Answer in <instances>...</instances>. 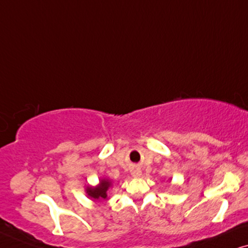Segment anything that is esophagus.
<instances>
[{"label": "esophagus", "mask_w": 248, "mask_h": 248, "mask_svg": "<svg viewBox=\"0 0 248 248\" xmlns=\"http://www.w3.org/2000/svg\"><path fill=\"white\" fill-rule=\"evenodd\" d=\"M131 174H133V177H140L141 171L140 169H134L133 171H131Z\"/></svg>", "instance_id": "obj_1"}]
</instances>
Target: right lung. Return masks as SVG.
I'll use <instances>...</instances> for the list:
<instances>
[{"mask_svg": "<svg viewBox=\"0 0 248 248\" xmlns=\"http://www.w3.org/2000/svg\"><path fill=\"white\" fill-rule=\"evenodd\" d=\"M110 181L108 180H101V184L97 187H90L87 188V193L92 199L100 200V199H107V190L110 187Z\"/></svg>", "mask_w": 248, "mask_h": 248, "instance_id": "obj_1", "label": "right lung"}]
</instances>
